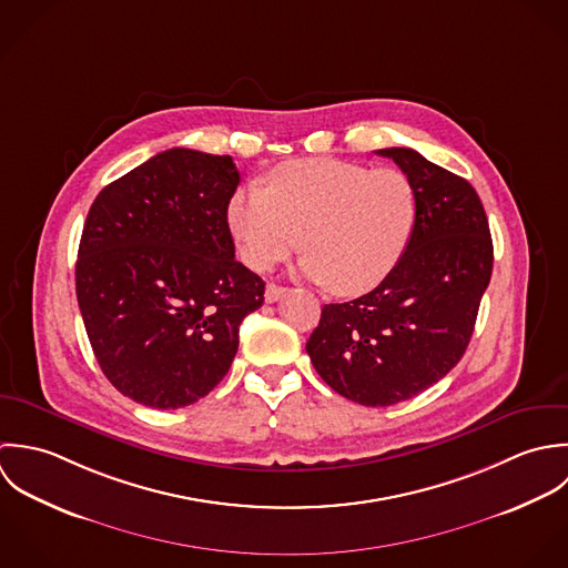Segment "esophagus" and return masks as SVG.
I'll return each mask as SVG.
<instances>
[{"label": "esophagus", "instance_id": "34e87169", "mask_svg": "<svg viewBox=\"0 0 568 568\" xmlns=\"http://www.w3.org/2000/svg\"><path fill=\"white\" fill-rule=\"evenodd\" d=\"M285 294H287V287L267 283V287H265V303H276V301H281Z\"/></svg>", "mask_w": 568, "mask_h": 568}]
</instances>
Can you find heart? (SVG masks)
Returning a JSON list of instances; mask_svg holds the SVG:
<instances>
[{
	"mask_svg": "<svg viewBox=\"0 0 568 568\" xmlns=\"http://www.w3.org/2000/svg\"><path fill=\"white\" fill-rule=\"evenodd\" d=\"M243 263L267 272L301 247L303 272L338 296L377 287L399 263L417 222L410 178L338 158L274 166L267 186H239L226 206Z\"/></svg>",
	"mask_w": 568,
	"mask_h": 568,
	"instance_id": "heart-1",
	"label": "heart"
}]
</instances>
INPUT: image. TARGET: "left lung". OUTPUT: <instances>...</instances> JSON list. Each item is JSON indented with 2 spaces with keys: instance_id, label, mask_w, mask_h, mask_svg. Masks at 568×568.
Masks as SVG:
<instances>
[{
  "instance_id": "8db88e82",
  "label": "left lung",
  "mask_w": 568,
  "mask_h": 568,
  "mask_svg": "<svg viewBox=\"0 0 568 568\" xmlns=\"http://www.w3.org/2000/svg\"><path fill=\"white\" fill-rule=\"evenodd\" d=\"M377 153L415 186L413 236L373 292L325 305L307 341L318 375L362 406L410 399L453 371L494 265L487 215L467 180L406 146Z\"/></svg>"
}]
</instances>
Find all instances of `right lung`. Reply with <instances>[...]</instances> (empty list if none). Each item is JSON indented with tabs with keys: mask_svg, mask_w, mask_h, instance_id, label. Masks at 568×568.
Segmentation results:
<instances>
[{
	"mask_svg": "<svg viewBox=\"0 0 568 568\" xmlns=\"http://www.w3.org/2000/svg\"><path fill=\"white\" fill-rule=\"evenodd\" d=\"M230 155L169 149L105 186L79 245L77 298L105 377L173 410L206 397L239 348L265 283L234 258Z\"/></svg>",
	"mask_w": 568,
	"mask_h": 568,
	"instance_id": "1",
	"label": "right lung"
}]
</instances>
